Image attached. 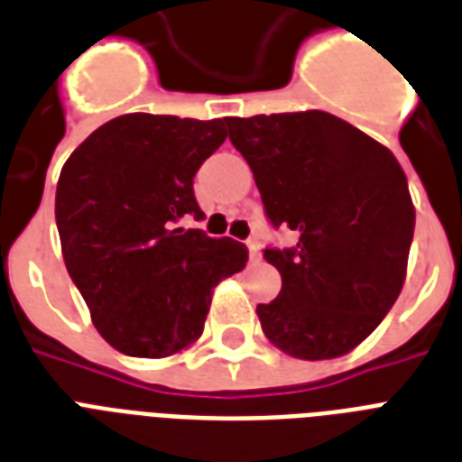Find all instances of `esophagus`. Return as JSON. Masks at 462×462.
Wrapping results in <instances>:
<instances>
[{
    "label": "esophagus",
    "mask_w": 462,
    "mask_h": 462,
    "mask_svg": "<svg viewBox=\"0 0 462 462\" xmlns=\"http://www.w3.org/2000/svg\"><path fill=\"white\" fill-rule=\"evenodd\" d=\"M246 246H249V256H252L254 261L261 259V242L256 237H252L249 242H246Z\"/></svg>",
    "instance_id": "34e87169"
}]
</instances>
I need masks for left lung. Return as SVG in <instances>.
<instances>
[{
    "label": "left lung",
    "mask_w": 462,
    "mask_h": 462,
    "mask_svg": "<svg viewBox=\"0 0 462 462\" xmlns=\"http://www.w3.org/2000/svg\"><path fill=\"white\" fill-rule=\"evenodd\" d=\"M271 223L297 246L266 249L281 295L261 328L290 357L333 359L357 347L401 295L415 206L383 143L321 110L225 117Z\"/></svg>",
    "instance_id": "1"
}]
</instances>
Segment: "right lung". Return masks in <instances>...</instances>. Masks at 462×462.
<instances>
[{"mask_svg":"<svg viewBox=\"0 0 462 462\" xmlns=\"http://www.w3.org/2000/svg\"><path fill=\"white\" fill-rule=\"evenodd\" d=\"M225 139V119L132 112L96 129L61 167V256L97 333L129 357L189 350L217 282L246 266L245 245L177 227L203 216L194 174Z\"/></svg>","mask_w":462,"mask_h":462,"instance_id":"1","label":"right lung"}]
</instances>
